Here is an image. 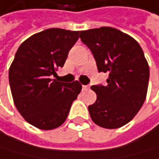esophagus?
I'll return each mask as SVG.
<instances>
[{
    "label": "esophagus",
    "mask_w": 159,
    "mask_h": 159,
    "mask_svg": "<svg viewBox=\"0 0 159 159\" xmlns=\"http://www.w3.org/2000/svg\"><path fill=\"white\" fill-rule=\"evenodd\" d=\"M89 85H82V89L83 90H87V89H89Z\"/></svg>",
    "instance_id": "34e87169"
}]
</instances>
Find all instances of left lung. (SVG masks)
<instances>
[{"label":"left lung","mask_w":159,"mask_h":159,"mask_svg":"<svg viewBox=\"0 0 159 159\" xmlns=\"http://www.w3.org/2000/svg\"><path fill=\"white\" fill-rule=\"evenodd\" d=\"M91 50L99 72L108 74L107 84L93 85L97 100L88 107L92 121L117 129L131 121L145 102L150 69L138 42L123 31L102 27L80 32Z\"/></svg>","instance_id":"8db88e82"}]
</instances>
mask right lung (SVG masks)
I'll use <instances>...</instances> for the list:
<instances>
[{
	"label": "right lung",
	"mask_w": 159,
	"mask_h": 159,
	"mask_svg": "<svg viewBox=\"0 0 159 159\" xmlns=\"http://www.w3.org/2000/svg\"><path fill=\"white\" fill-rule=\"evenodd\" d=\"M80 31L48 29L25 40L8 72L14 105L30 125L48 130L65 122L81 84L52 80L63 67Z\"/></svg>",
	"instance_id": "add662e5"
}]
</instances>
